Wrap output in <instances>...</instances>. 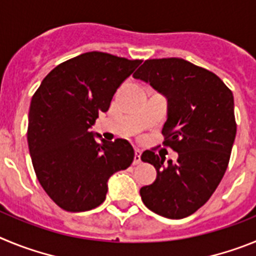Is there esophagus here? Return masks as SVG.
Returning <instances> with one entry per match:
<instances>
[{
    "instance_id": "1",
    "label": "esophagus",
    "mask_w": 256,
    "mask_h": 256,
    "mask_svg": "<svg viewBox=\"0 0 256 256\" xmlns=\"http://www.w3.org/2000/svg\"><path fill=\"white\" fill-rule=\"evenodd\" d=\"M141 155H142V151L138 150V148H136L134 151V160H133V164L137 165L141 162Z\"/></svg>"
}]
</instances>
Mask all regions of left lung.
I'll return each instance as SVG.
<instances>
[{"label":"left lung","mask_w":256,"mask_h":256,"mask_svg":"<svg viewBox=\"0 0 256 256\" xmlns=\"http://www.w3.org/2000/svg\"><path fill=\"white\" fill-rule=\"evenodd\" d=\"M133 78L166 97L162 133L177 162L146 150L141 160L156 169L155 182L140 190L151 212L169 219L191 216L216 191L236 137L234 94L216 74L183 58L146 60Z\"/></svg>","instance_id":"left-lung-1"}]
</instances>
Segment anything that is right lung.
I'll list each match as a JSON object with an SVG mask.
<instances>
[{"label":"right lung","instance_id":"obj_1","mask_svg":"<svg viewBox=\"0 0 256 256\" xmlns=\"http://www.w3.org/2000/svg\"><path fill=\"white\" fill-rule=\"evenodd\" d=\"M141 62L86 52L52 69L32 97V162L40 186L61 209L87 212L101 205L108 178L132 164L134 150L130 142L105 141L90 128Z\"/></svg>","mask_w":256,"mask_h":256}]
</instances>
